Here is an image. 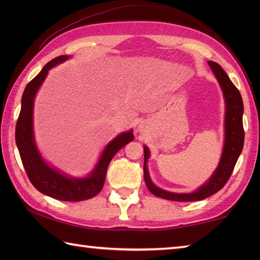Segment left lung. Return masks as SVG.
Segmentation results:
<instances>
[{
  "label": "left lung",
  "mask_w": 260,
  "mask_h": 260,
  "mask_svg": "<svg viewBox=\"0 0 260 260\" xmlns=\"http://www.w3.org/2000/svg\"><path fill=\"white\" fill-rule=\"evenodd\" d=\"M215 77L219 81L220 86L224 96L225 102V117H224V145L221 159H220L217 170L214 171L211 178L208 180L207 183L192 193H173L159 189L155 186L151 181L150 175L146 167V162L150 157V151L144 146V180L147 189L150 190L154 196L158 198L167 199L171 201H199L203 200L210 196L214 194L215 192L221 190L227 183V181L231 176V173L235 169L240 153L244 147L245 141V131L242 125V114H244V103L239 90L229 79L228 75L217 62H208Z\"/></svg>",
  "instance_id": "1"
}]
</instances>
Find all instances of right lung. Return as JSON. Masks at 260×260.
<instances>
[{"label": "right lung", "mask_w": 260, "mask_h": 260, "mask_svg": "<svg viewBox=\"0 0 260 260\" xmlns=\"http://www.w3.org/2000/svg\"><path fill=\"white\" fill-rule=\"evenodd\" d=\"M67 59V56H59L52 59L26 85L22 95L21 112L16 121L15 141L27 178L38 191L57 200L82 201L91 199L102 191L110 161L121 147L133 141L134 135L133 132L129 131L115 137L105 147L101 159L87 178H70L49 167L45 162L38 151L33 136V102L49 70Z\"/></svg>", "instance_id": "obj_1"}]
</instances>
